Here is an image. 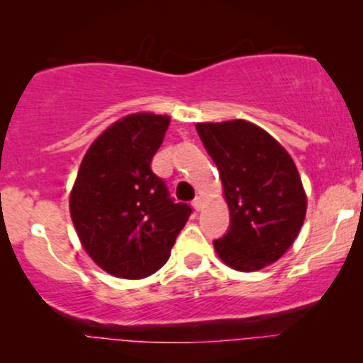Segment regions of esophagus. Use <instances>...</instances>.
I'll return each mask as SVG.
<instances>
[{"mask_svg":"<svg viewBox=\"0 0 363 363\" xmlns=\"http://www.w3.org/2000/svg\"><path fill=\"white\" fill-rule=\"evenodd\" d=\"M203 205H205V198H203V196H196V199L193 201L194 210L199 211L203 208Z\"/></svg>","mask_w":363,"mask_h":363,"instance_id":"obj_1","label":"esophagus"}]
</instances>
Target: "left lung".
Returning a JSON list of instances; mask_svg holds the SVG:
<instances>
[{
	"label": "left lung",
	"instance_id": "8db88e82",
	"mask_svg": "<svg viewBox=\"0 0 363 363\" xmlns=\"http://www.w3.org/2000/svg\"><path fill=\"white\" fill-rule=\"evenodd\" d=\"M230 210L227 235L215 251L237 272H259L277 262L298 237L307 194L290 153L268 131L245 119L198 123Z\"/></svg>",
	"mask_w": 363,
	"mask_h": 363
}]
</instances>
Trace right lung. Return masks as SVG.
<instances>
[{
  "mask_svg": "<svg viewBox=\"0 0 363 363\" xmlns=\"http://www.w3.org/2000/svg\"><path fill=\"white\" fill-rule=\"evenodd\" d=\"M169 116L133 112L95 138L69 193L78 239L106 273L141 280L165 264L191 215L152 170Z\"/></svg>",
  "mask_w": 363,
  "mask_h": 363,
  "instance_id": "obj_1",
  "label": "right lung"
}]
</instances>
